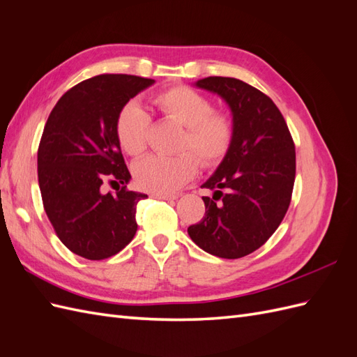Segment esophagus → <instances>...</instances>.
Segmentation results:
<instances>
[{
	"label": "esophagus",
	"instance_id": "1",
	"mask_svg": "<svg viewBox=\"0 0 357 357\" xmlns=\"http://www.w3.org/2000/svg\"><path fill=\"white\" fill-rule=\"evenodd\" d=\"M153 197L158 198V199H167V201H171V199H176L177 198L176 195H171V193H155Z\"/></svg>",
	"mask_w": 357,
	"mask_h": 357
}]
</instances>
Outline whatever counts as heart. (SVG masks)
<instances>
[{"label": "heart", "mask_w": 357, "mask_h": 357, "mask_svg": "<svg viewBox=\"0 0 357 357\" xmlns=\"http://www.w3.org/2000/svg\"><path fill=\"white\" fill-rule=\"evenodd\" d=\"M165 121L183 126L176 156H149L135 164L132 174L138 188L152 193H171L197 176L199 162L205 168L219 165L234 143L232 119L214 110L208 96L189 86H169L152 96ZM152 117L137 102H126L114 121L119 146L132 158L142 156L149 142Z\"/></svg>", "instance_id": "heart-1"}]
</instances>
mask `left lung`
<instances>
[{
	"mask_svg": "<svg viewBox=\"0 0 357 357\" xmlns=\"http://www.w3.org/2000/svg\"><path fill=\"white\" fill-rule=\"evenodd\" d=\"M197 86L219 93L234 114L228 156L202 188L205 215L188 228L202 250L238 259L264 245L284 219L296 174L295 143L282 112L268 95L232 77H207Z\"/></svg>",
	"mask_w": 357,
	"mask_h": 357,
	"instance_id": "obj_1",
	"label": "left lung"
}]
</instances>
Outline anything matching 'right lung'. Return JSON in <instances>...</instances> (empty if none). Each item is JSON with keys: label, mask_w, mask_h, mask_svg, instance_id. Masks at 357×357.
Instances as JSON below:
<instances>
[{"label": "right lung", "mask_w": 357, "mask_h": 357, "mask_svg": "<svg viewBox=\"0 0 357 357\" xmlns=\"http://www.w3.org/2000/svg\"><path fill=\"white\" fill-rule=\"evenodd\" d=\"M155 80L100 74L73 86L49 114L38 144L43 207L58 238L89 261L114 256L137 232L144 193L126 188L131 174L114 134L119 110ZM121 183L116 194L102 185Z\"/></svg>", "instance_id": "obj_1"}]
</instances>
